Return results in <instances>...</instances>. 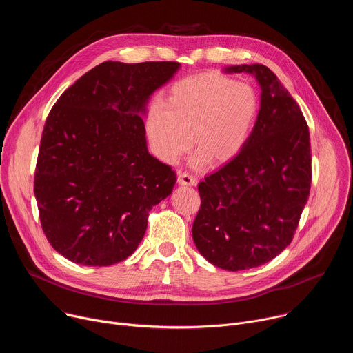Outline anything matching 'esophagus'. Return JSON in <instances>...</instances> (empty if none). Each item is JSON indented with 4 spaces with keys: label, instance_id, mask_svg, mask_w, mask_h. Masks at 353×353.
<instances>
[{
    "label": "esophagus",
    "instance_id": "34e87169",
    "mask_svg": "<svg viewBox=\"0 0 353 353\" xmlns=\"http://www.w3.org/2000/svg\"><path fill=\"white\" fill-rule=\"evenodd\" d=\"M177 181L180 185H195V177L187 172H180L177 176Z\"/></svg>",
    "mask_w": 353,
    "mask_h": 353
}]
</instances>
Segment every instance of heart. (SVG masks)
Instances as JSON below:
<instances>
[{"mask_svg": "<svg viewBox=\"0 0 353 353\" xmlns=\"http://www.w3.org/2000/svg\"><path fill=\"white\" fill-rule=\"evenodd\" d=\"M259 108V94L251 85L221 74H204L176 83L168 105H152L146 132L165 162H176L190 146L191 137L198 159L225 163L245 146Z\"/></svg>", "mask_w": 353, "mask_h": 353, "instance_id": "heart-1", "label": "heart"}]
</instances>
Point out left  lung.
<instances>
[{"instance_id":"obj_1","label":"left lung","mask_w":353,"mask_h":353,"mask_svg":"<svg viewBox=\"0 0 353 353\" xmlns=\"http://www.w3.org/2000/svg\"><path fill=\"white\" fill-rule=\"evenodd\" d=\"M225 72L254 75L260 112L245 146L198 184L194 243L207 261L228 270L260 267L290 244L312 184L310 132L300 108L263 64Z\"/></svg>"}]
</instances>
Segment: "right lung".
Returning <instances> with one entry per match:
<instances>
[{"label": "right lung", "mask_w": 353, "mask_h": 353, "mask_svg": "<svg viewBox=\"0 0 353 353\" xmlns=\"http://www.w3.org/2000/svg\"><path fill=\"white\" fill-rule=\"evenodd\" d=\"M173 61H106L70 86L41 134L34 196L43 232L63 257L88 267L125 260L176 173L148 152L149 97L179 71Z\"/></svg>", "instance_id": "1"}]
</instances>
